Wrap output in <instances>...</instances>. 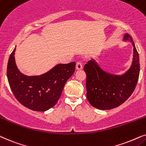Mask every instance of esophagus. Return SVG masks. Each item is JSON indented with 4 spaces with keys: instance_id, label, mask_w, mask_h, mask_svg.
<instances>
[{
    "instance_id": "1",
    "label": "esophagus",
    "mask_w": 146,
    "mask_h": 146,
    "mask_svg": "<svg viewBox=\"0 0 146 146\" xmlns=\"http://www.w3.org/2000/svg\"><path fill=\"white\" fill-rule=\"evenodd\" d=\"M76 69L77 70H81L83 69L82 63L81 62H77L76 63Z\"/></svg>"
}]
</instances>
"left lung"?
Wrapping results in <instances>:
<instances>
[{"mask_svg":"<svg viewBox=\"0 0 146 146\" xmlns=\"http://www.w3.org/2000/svg\"><path fill=\"white\" fill-rule=\"evenodd\" d=\"M123 40H129L133 46L132 64L123 75L107 73L94 59L84 66L87 75V98L91 106L99 110H111L123 104L131 96L138 81L139 54L129 34H125Z\"/></svg>","mask_w":146,"mask_h":146,"instance_id":"8db88e82","label":"left lung"}]
</instances>
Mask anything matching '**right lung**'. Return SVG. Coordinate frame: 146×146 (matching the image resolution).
<instances>
[{
  "label": "right lung",
  "mask_w": 146,
  "mask_h": 146,
  "mask_svg": "<svg viewBox=\"0 0 146 146\" xmlns=\"http://www.w3.org/2000/svg\"><path fill=\"white\" fill-rule=\"evenodd\" d=\"M16 46L9 57L7 78L15 98L23 106L36 111L53 108L61 96L66 82L75 69V63L58 64L46 73L27 76L18 69L15 59Z\"/></svg>",
  "instance_id": "1"
}]
</instances>
